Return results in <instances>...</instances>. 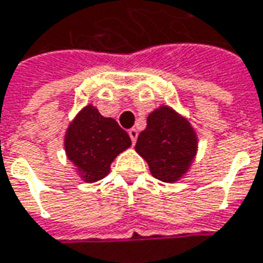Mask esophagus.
Masks as SVG:
<instances>
[{
	"label": "esophagus",
	"instance_id": "obj_1",
	"mask_svg": "<svg viewBox=\"0 0 263 263\" xmlns=\"http://www.w3.org/2000/svg\"><path fill=\"white\" fill-rule=\"evenodd\" d=\"M128 136H130L132 142H133V144H135L136 140H137V136H139V132H137V128H130V130H128Z\"/></svg>",
	"mask_w": 263,
	"mask_h": 263
}]
</instances>
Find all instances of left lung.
Returning a JSON list of instances; mask_svg holds the SVG:
<instances>
[{"instance_id": "8db88e82", "label": "left lung", "mask_w": 263, "mask_h": 263, "mask_svg": "<svg viewBox=\"0 0 263 263\" xmlns=\"http://www.w3.org/2000/svg\"><path fill=\"white\" fill-rule=\"evenodd\" d=\"M135 149L147 162L153 177L172 184L193 165L198 137L184 116L160 105L147 116V126L137 137Z\"/></svg>"}]
</instances>
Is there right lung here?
Here are the masks:
<instances>
[{
  "label": "right lung",
  "instance_id": "right-lung-1",
  "mask_svg": "<svg viewBox=\"0 0 263 263\" xmlns=\"http://www.w3.org/2000/svg\"><path fill=\"white\" fill-rule=\"evenodd\" d=\"M65 152L84 182L108 175L112 160L130 147L132 140L111 117H103L92 104L85 105L65 133Z\"/></svg>",
  "mask_w": 263,
  "mask_h": 263
}]
</instances>
